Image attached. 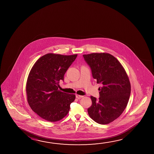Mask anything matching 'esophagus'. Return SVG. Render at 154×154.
Segmentation results:
<instances>
[{"label": "esophagus", "instance_id": "1", "mask_svg": "<svg viewBox=\"0 0 154 154\" xmlns=\"http://www.w3.org/2000/svg\"><path fill=\"white\" fill-rule=\"evenodd\" d=\"M83 96H80V95H78V94H76V98H77L78 99H80L83 98Z\"/></svg>", "mask_w": 154, "mask_h": 154}]
</instances>
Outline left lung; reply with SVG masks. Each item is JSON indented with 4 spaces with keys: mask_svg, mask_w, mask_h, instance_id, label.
<instances>
[{
    "mask_svg": "<svg viewBox=\"0 0 154 154\" xmlns=\"http://www.w3.org/2000/svg\"><path fill=\"white\" fill-rule=\"evenodd\" d=\"M91 69L92 77L101 84L98 99L91 96L92 105L88 115L97 123L105 125L118 118L127 105L131 87L123 66L108 53L83 55Z\"/></svg>",
    "mask_w": 154,
    "mask_h": 154,
    "instance_id": "obj_1",
    "label": "left lung"
}]
</instances>
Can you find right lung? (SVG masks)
Masks as SVG:
<instances>
[{
  "label": "right lung",
  "mask_w": 154,
  "mask_h": 154,
  "mask_svg": "<svg viewBox=\"0 0 154 154\" xmlns=\"http://www.w3.org/2000/svg\"><path fill=\"white\" fill-rule=\"evenodd\" d=\"M77 55L48 54L36 62L30 70L26 85L30 108L45 120L59 121L68 113L75 95L58 90L60 81Z\"/></svg>",
  "instance_id": "1"
}]
</instances>
